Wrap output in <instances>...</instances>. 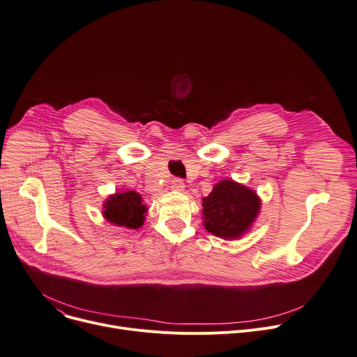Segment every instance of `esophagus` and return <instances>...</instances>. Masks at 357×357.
I'll return each instance as SVG.
<instances>
[{"instance_id": "34e87169", "label": "esophagus", "mask_w": 357, "mask_h": 357, "mask_svg": "<svg viewBox=\"0 0 357 357\" xmlns=\"http://www.w3.org/2000/svg\"><path fill=\"white\" fill-rule=\"evenodd\" d=\"M171 188H172L174 190H183V189H185V183H183V181H182L181 178H175V179H172V182H171Z\"/></svg>"}]
</instances>
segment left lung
Listing matches in <instances>:
<instances>
[{"instance_id": "1", "label": "left lung", "mask_w": 357, "mask_h": 357, "mask_svg": "<svg viewBox=\"0 0 357 357\" xmlns=\"http://www.w3.org/2000/svg\"><path fill=\"white\" fill-rule=\"evenodd\" d=\"M202 206L208 232L222 239H238L250 229L261 209V199L248 186L223 179L202 199Z\"/></svg>"}]
</instances>
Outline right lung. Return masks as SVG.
I'll return each instance as SVG.
<instances>
[{
    "instance_id": "1",
    "label": "right lung",
    "mask_w": 357,
    "mask_h": 357,
    "mask_svg": "<svg viewBox=\"0 0 357 357\" xmlns=\"http://www.w3.org/2000/svg\"><path fill=\"white\" fill-rule=\"evenodd\" d=\"M104 218L112 225L129 229H138L144 225L146 206L138 192H116L104 204Z\"/></svg>"
}]
</instances>
